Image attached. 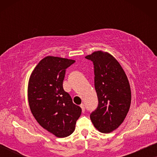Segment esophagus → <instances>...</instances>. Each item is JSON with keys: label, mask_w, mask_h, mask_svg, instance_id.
<instances>
[{"label": "esophagus", "mask_w": 157, "mask_h": 157, "mask_svg": "<svg viewBox=\"0 0 157 157\" xmlns=\"http://www.w3.org/2000/svg\"><path fill=\"white\" fill-rule=\"evenodd\" d=\"M80 107L81 108V109H82V112H84L85 111V106H84V104H81L80 105Z\"/></svg>", "instance_id": "esophagus-1"}]
</instances>
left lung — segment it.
I'll use <instances>...</instances> for the list:
<instances>
[{
	"instance_id": "1",
	"label": "left lung",
	"mask_w": 157,
	"mask_h": 157,
	"mask_svg": "<svg viewBox=\"0 0 157 157\" xmlns=\"http://www.w3.org/2000/svg\"><path fill=\"white\" fill-rule=\"evenodd\" d=\"M86 59L93 61L97 109L90 115L101 133H110L119 127L129 110L132 93L127 76L117 59L108 52L94 51Z\"/></svg>"
}]
</instances>
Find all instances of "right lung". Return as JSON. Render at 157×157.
Listing matches in <instances>:
<instances>
[{"instance_id": "right-lung-1", "label": "right lung", "mask_w": 157, "mask_h": 157, "mask_svg": "<svg viewBox=\"0 0 157 157\" xmlns=\"http://www.w3.org/2000/svg\"><path fill=\"white\" fill-rule=\"evenodd\" d=\"M74 60L48 56L32 71L28 85L30 109L44 129L59 138L74 132L81 109L63 90L66 69Z\"/></svg>"}]
</instances>
